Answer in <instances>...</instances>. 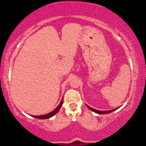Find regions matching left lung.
I'll return each instance as SVG.
<instances>
[{"label":"left lung","mask_w":146,"mask_h":146,"mask_svg":"<svg viewBox=\"0 0 146 146\" xmlns=\"http://www.w3.org/2000/svg\"><path fill=\"white\" fill-rule=\"evenodd\" d=\"M86 106H87V108H88L89 109V110H91V111H93V112L96 113H98V114H105V113H111V112L113 111H115V110H117V109L119 108H115V109H113V110H109V111H100V110H95V109H93V108H91V107L88 106H87V105H86Z\"/></svg>","instance_id":"8db88e82"}]
</instances>
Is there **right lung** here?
<instances>
[{
    "mask_svg": "<svg viewBox=\"0 0 146 146\" xmlns=\"http://www.w3.org/2000/svg\"><path fill=\"white\" fill-rule=\"evenodd\" d=\"M62 104H63V98H62L61 100V102H60V104L59 106L57 107V108L55 109V110L53 111L48 113H46L45 115H31L32 117H35V118H37V119H48V118L53 117V115H55L59 111L60 109H61V106H62Z\"/></svg>",
    "mask_w": 146,
    "mask_h": 146,
    "instance_id": "add662e5",
    "label": "right lung"
}]
</instances>
